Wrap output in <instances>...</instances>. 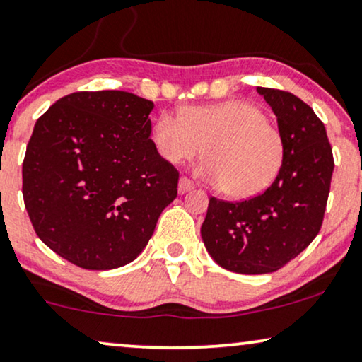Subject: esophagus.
<instances>
[{
    "instance_id": "34e87169",
    "label": "esophagus",
    "mask_w": 362,
    "mask_h": 362,
    "mask_svg": "<svg viewBox=\"0 0 362 362\" xmlns=\"http://www.w3.org/2000/svg\"><path fill=\"white\" fill-rule=\"evenodd\" d=\"M194 187H195V185L192 184L190 178L180 177V180H178V192H180V194H187V192L194 190Z\"/></svg>"
}]
</instances>
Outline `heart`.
Here are the masks:
<instances>
[{"label": "heart", "mask_w": 362, "mask_h": 362, "mask_svg": "<svg viewBox=\"0 0 362 362\" xmlns=\"http://www.w3.org/2000/svg\"><path fill=\"white\" fill-rule=\"evenodd\" d=\"M152 144L167 163L205 160L197 173L218 184L230 199H250L276 180L286 158L281 130L264 110L244 100L215 105H195L178 112V118L163 112L155 118Z\"/></svg>", "instance_id": "b5f03b06"}]
</instances>
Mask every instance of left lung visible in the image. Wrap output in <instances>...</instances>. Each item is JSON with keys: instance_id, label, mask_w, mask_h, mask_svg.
I'll return each instance as SVG.
<instances>
[{"instance_id": "8db88e82", "label": "left lung", "mask_w": 362, "mask_h": 362, "mask_svg": "<svg viewBox=\"0 0 362 362\" xmlns=\"http://www.w3.org/2000/svg\"><path fill=\"white\" fill-rule=\"evenodd\" d=\"M286 141L272 185L242 202L212 197L200 228L205 249L237 274H269L297 257L319 234L331 189L332 148L314 110L289 91L257 86Z\"/></svg>"}]
</instances>
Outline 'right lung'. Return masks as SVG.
<instances>
[{"mask_svg": "<svg viewBox=\"0 0 362 362\" xmlns=\"http://www.w3.org/2000/svg\"><path fill=\"white\" fill-rule=\"evenodd\" d=\"M152 110L128 91H76L38 118L23 160V199L36 235L59 257L110 271L148 244L178 184L150 139Z\"/></svg>", "mask_w": 362, "mask_h": 362, "instance_id": "1", "label": "right lung"}]
</instances>
